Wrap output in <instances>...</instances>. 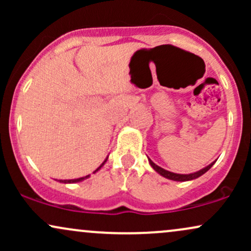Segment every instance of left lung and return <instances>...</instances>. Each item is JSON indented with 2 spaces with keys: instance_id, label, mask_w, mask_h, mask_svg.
I'll use <instances>...</instances> for the list:
<instances>
[{
  "instance_id": "1",
  "label": "left lung",
  "mask_w": 251,
  "mask_h": 251,
  "mask_svg": "<svg viewBox=\"0 0 251 251\" xmlns=\"http://www.w3.org/2000/svg\"><path fill=\"white\" fill-rule=\"evenodd\" d=\"M149 162H150V165H151L152 168H153V169L155 170V171L158 172V174L162 175L163 177L168 178V179H171V180H177V181H186V180L196 179V178L201 177V175L205 174L206 171H209V170L211 169V166L215 164V162L211 163V164H210V165L206 166V168L201 169V170H200V171H197V172H194V174H190V175H179V174H174V172L166 171V170L162 169V168H160V166L155 165V164H154L153 162H152L151 159H149Z\"/></svg>"
}]
</instances>
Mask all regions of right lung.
Listing matches in <instances>:
<instances>
[{
    "mask_svg": "<svg viewBox=\"0 0 251 251\" xmlns=\"http://www.w3.org/2000/svg\"><path fill=\"white\" fill-rule=\"evenodd\" d=\"M106 160H107V158H106V159H105V162H103L102 164H101V165H100L99 166V168H98L97 170H96V171H94V172H97L98 171V170H100V169H101V166L103 165V164H105L106 163ZM89 177V175L88 176H86V177H81V178H76V179H65V180H61V179H60L59 181H60V183H77V181H81V180H83V179H86V178H88Z\"/></svg>",
    "mask_w": 251,
    "mask_h": 251,
    "instance_id": "obj_1",
    "label": "right lung"
}]
</instances>
